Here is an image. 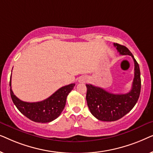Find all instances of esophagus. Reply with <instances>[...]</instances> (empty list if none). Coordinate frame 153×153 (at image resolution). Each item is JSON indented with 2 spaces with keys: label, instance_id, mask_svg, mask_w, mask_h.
I'll return each mask as SVG.
<instances>
[{
  "label": "esophagus",
  "instance_id": "34e87169",
  "mask_svg": "<svg viewBox=\"0 0 153 153\" xmlns=\"http://www.w3.org/2000/svg\"><path fill=\"white\" fill-rule=\"evenodd\" d=\"M86 80H87L86 77L83 76V77H81V78H80V79H79V82L83 83V82H85V81H86Z\"/></svg>",
  "mask_w": 153,
  "mask_h": 153
}]
</instances>
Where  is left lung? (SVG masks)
I'll use <instances>...</instances> for the list:
<instances>
[{"label":"left lung","instance_id":"left-lung-1","mask_svg":"<svg viewBox=\"0 0 153 153\" xmlns=\"http://www.w3.org/2000/svg\"><path fill=\"white\" fill-rule=\"evenodd\" d=\"M120 55H129L134 62V78L131 91L126 94H113L103 88L86 84V101L90 111L102 121L118 120L132 109L141 93V74L139 65L132 53L125 46L114 43Z\"/></svg>","mask_w":153,"mask_h":153}]
</instances>
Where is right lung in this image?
Wrapping results in <instances>:
<instances>
[{
    "label": "right lung",
    "mask_w": 153,
    "mask_h": 153,
    "mask_svg": "<svg viewBox=\"0 0 153 153\" xmlns=\"http://www.w3.org/2000/svg\"><path fill=\"white\" fill-rule=\"evenodd\" d=\"M75 83L61 87L53 95L43 101L26 102L22 101L14 95L12 91L11 77L10 86L12 102L23 115L36 123H49L60 116L64 109L68 94L74 88Z\"/></svg>",
    "instance_id": "1"
}]
</instances>
